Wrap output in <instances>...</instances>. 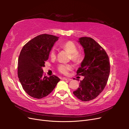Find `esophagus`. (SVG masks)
Here are the masks:
<instances>
[{
    "instance_id": "1",
    "label": "esophagus",
    "mask_w": 129,
    "mask_h": 129,
    "mask_svg": "<svg viewBox=\"0 0 129 129\" xmlns=\"http://www.w3.org/2000/svg\"><path fill=\"white\" fill-rule=\"evenodd\" d=\"M62 79L63 80H68V81H71L72 80L71 79H70V78H68V77H63Z\"/></svg>"
}]
</instances>
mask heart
Segmentation results:
<instances>
[{
    "label": "heart",
    "mask_w": 129,
    "mask_h": 129,
    "mask_svg": "<svg viewBox=\"0 0 129 129\" xmlns=\"http://www.w3.org/2000/svg\"><path fill=\"white\" fill-rule=\"evenodd\" d=\"M61 46L62 48L71 53L72 60L76 62H79L82 58V54L80 52L77 51V47L74 42L72 41H66L62 44ZM50 56L51 58H55L56 57V49L55 47H53L50 50ZM74 68V66L72 64L68 63H60L57 66V71L63 74L64 75L68 74L69 71H72Z\"/></svg>",
    "instance_id": "obj_1"
}]
</instances>
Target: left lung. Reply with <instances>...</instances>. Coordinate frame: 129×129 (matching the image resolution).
Instances as JSON below:
<instances>
[{"instance_id": "1", "label": "left lung", "mask_w": 129, "mask_h": 129, "mask_svg": "<svg viewBox=\"0 0 129 129\" xmlns=\"http://www.w3.org/2000/svg\"><path fill=\"white\" fill-rule=\"evenodd\" d=\"M79 42L83 47L85 56L76 73L84 77L73 93L82 101H89L104 90L110 74V62L106 52L93 39L82 37Z\"/></svg>"}]
</instances>
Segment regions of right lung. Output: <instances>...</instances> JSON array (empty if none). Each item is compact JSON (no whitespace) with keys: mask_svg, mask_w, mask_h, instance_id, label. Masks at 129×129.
Instances as JSON below:
<instances>
[{"mask_svg":"<svg viewBox=\"0 0 129 129\" xmlns=\"http://www.w3.org/2000/svg\"><path fill=\"white\" fill-rule=\"evenodd\" d=\"M58 37L42 34L29 41L23 47L18 58V76L25 92L38 99L48 95L60 79L53 75H44L42 67L48 59L50 50Z\"/></svg>","mask_w":129,"mask_h":129,"instance_id":"add662e5","label":"right lung"}]
</instances>
